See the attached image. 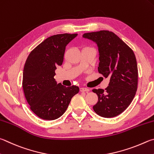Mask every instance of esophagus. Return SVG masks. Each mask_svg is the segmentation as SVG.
Masks as SVG:
<instances>
[{
    "instance_id": "34e87169",
    "label": "esophagus",
    "mask_w": 154,
    "mask_h": 154,
    "mask_svg": "<svg viewBox=\"0 0 154 154\" xmlns=\"http://www.w3.org/2000/svg\"><path fill=\"white\" fill-rule=\"evenodd\" d=\"M89 91V89L88 88H80V91H85V92H88Z\"/></svg>"
}]
</instances>
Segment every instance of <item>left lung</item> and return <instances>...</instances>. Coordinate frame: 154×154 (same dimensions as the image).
I'll use <instances>...</instances> for the list:
<instances>
[{
    "label": "left lung",
    "instance_id": "8db88e82",
    "mask_svg": "<svg viewBox=\"0 0 154 154\" xmlns=\"http://www.w3.org/2000/svg\"><path fill=\"white\" fill-rule=\"evenodd\" d=\"M83 38L97 44L98 72L106 78L110 77V83L104 90H92L98 97L94 110L104 118L118 116L130 105L137 89L138 70L135 54L121 38L109 31L85 33Z\"/></svg>",
    "mask_w": 154,
    "mask_h": 154
}]
</instances>
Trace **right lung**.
<instances>
[{"label": "right lung", "mask_w": 154, "mask_h": 154, "mask_svg": "<svg viewBox=\"0 0 154 154\" xmlns=\"http://www.w3.org/2000/svg\"><path fill=\"white\" fill-rule=\"evenodd\" d=\"M77 33L57 34L46 38L30 52L25 63L23 88L33 113L44 120L59 118L67 109L79 87H66L54 79L57 66L63 62L65 48Z\"/></svg>", "instance_id": "right-lung-1"}]
</instances>
